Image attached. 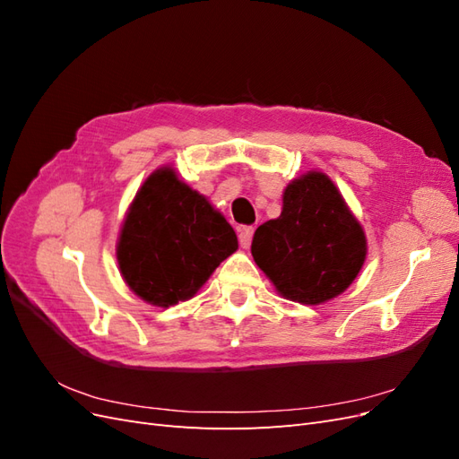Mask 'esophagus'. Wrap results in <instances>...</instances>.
<instances>
[{
    "mask_svg": "<svg viewBox=\"0 0 459 459\" xmlns=\"http://www.w3.org/2000/svg\"><path fill=\"white\" fill-rule=\"evenodd\" d=\"M238 231H239V243H241V247L247 248L248 245H251V241H253L255 228L253 226H241Z\"/></svg>",
    "mask_w": 459,
    "mask_h": 459,
    "instance_id": "34e87169",
    "label": "esophagus"
}]
</instances>
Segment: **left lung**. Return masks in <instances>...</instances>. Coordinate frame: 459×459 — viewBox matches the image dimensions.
Wrapping results in <instances>:
<instances>
[{"label":"left lung","mask_w":459,"mask_h":459,"mask_svg":"<svg viewBox=\"0 0 459 459\" xmlns=\"http://www.w3.org/2000/svg\"><path fill=\"white\" fill-rule=\"evenodd\" d=\"M251 253L281 297L322 304L356 280L368 245L335 184L312 170L285 187L280 218L258 226Z\"/></svg>","instance_id":"obj_1"}]
</instances>
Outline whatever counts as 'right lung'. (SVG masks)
I'll use <instances>...</instances> for the list:
<instances>
[{
  "label": "right lung",
  "instance_id": "add662e5",
  "mask_svg": "<svg viewBox=\"0 0 459 459\" xmlns=\"http://www.w3.org/2000/svg\"><path fill=\"white\" fill-rule=\"evenodd\" d=\"M238 235L201 193L179 182L172 166L137 189L120 230L117 260L124 281L149 304L169 308L195 297Z\"/></svg>",
  "mask_w": 459,
  "mask_h": 459
}]
</instances>
